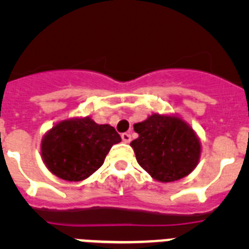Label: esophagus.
Returning <instances> with one entry per match:
<instances>
[{"label": "esophagus", "mask_w": 249, "mask_h": 249, "mask_svg": "<svg viewBox=\"0 0 249 249\" xmlns=\"http://www.w3.org/2000/svg\"><path fill=\"white\" fill-rule=\"evenodd\" d=\"M121 137H122V141L124 142V143H129V142H131V133H128V132H124V133H122V135H121Z\"/></svg>", "instance_id": "esophagus-1"}]
</instances>
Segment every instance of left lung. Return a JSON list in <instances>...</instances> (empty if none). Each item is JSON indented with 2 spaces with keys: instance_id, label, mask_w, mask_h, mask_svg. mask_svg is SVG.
<instances>
[{
  "instance_id": "left-lung-1",
  "label": "left lung",
  "mask_w": 249,
  "mask_h": 249,
  "mask_svg": "<svg viewBox=\"0 0 249 249\" xmlns=\"http://www.w3.org/2000/svg\"><path fill=\"white\" fill-rule=\"evenodd\" d=\"M133 128L138 133L131 142L136 160L156 181H178L198 164L201 142L182 118L153 113Z\"/></svg>"
}]
</instances>
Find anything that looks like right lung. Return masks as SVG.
Here are the masks:
<instances>
[{
    "instance_id": "right-lung-1",
    "label": "right lung",
    "mask_w": 249,
    "mask_h": 249,
    "mask_svg": "<svg viewBox=\"0 0 249 249\" xmlns=\"http://www.w3.org/2000/svg\"><path fill=\"white\" fill-rule=\"evenodd\" d=\"M118 142L120 135L109 124H98L89 117L71 118L54 124L43 136L41 155L51 173L78 182L96 172Z\"/></svg>"
}]
</instances>
